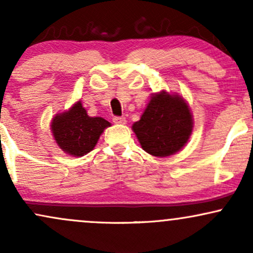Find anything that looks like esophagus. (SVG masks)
<instances>
[{
	"label": "esophagus",
	"mask_w": 253,
	"mask_h": 253,
	"mask_svg": "<svg viewBox=\"0 0 253 253\" xmlns=\"http://www.w3.org/2000/svg\"><path fill=\"white\" fill-rule=\"evenodd\" d=\"M113 121H114V124H118V125H125L127 123L126 118H124V117H115L114 119H113Z\"/></svg>",
	"instance_id": "34e87169"
}]
</instances>
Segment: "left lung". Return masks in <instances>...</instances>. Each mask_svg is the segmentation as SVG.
<instances>
[{
	"mask_svg": "<svg viewBox=\"0 0 253 253\" xmlns=\"http://www.w3.org/2000/svg\"><path fill=\"white\" fill-rule=\"evenodd\" d=\"M193 128V114L187 101L164 90L152 94L140 120L132 126L143 150L161 158L181 151Z\"/></svg>",
	"mask_w": 253,
	"mask_h": 253,
	"instance_id": "8db88e82",
	"label": "left lung"
}]
</instances>
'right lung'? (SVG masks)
Here are the masks:
<instances>
[{
    "label": "right lung",
    "instance_id": "add662e5",
    "mask_svg": "<svg viewBox=\"0 0 253 253\" xmlns=\"http://www.w3.org/2000/svg\"><path fill=\"white\" fill-rule=\"evenodd\" d=\"M110 123L100 117H89L81 101L58 113L51 121V132L58 146L66 155L82 157L96 146L100 135Z\"/></svg>",
    "mask_w": 253,
    "mask_h": 253
}]
</instances>
